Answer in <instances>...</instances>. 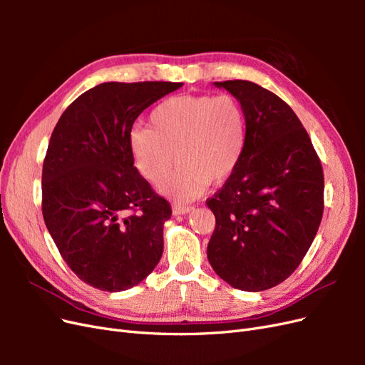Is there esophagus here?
Wrapping results in <instances>:
<instances>
[{
    "label": "esophagus",
    "instance_id": "obj_1",
    "mask_svg": "<svg viewBox=\"0 0 365 365\" xmlns=\"http://www.w3.org/2000/svg\"><path fill=\"white\" fill-rule=\"evenodd\" d=\"M192 210H195V207H192V205H180V204H173L172 205V212H173V215H187V213H190Z\"/></svg>",
    "mask_w": 365,
    "mask_h": 365
}]
</instances>
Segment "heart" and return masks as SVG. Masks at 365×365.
Wrapping results in <instances>:
<instances>
[{
  "mask_svg": "<svg viewBox=\"0 0 365 365\" xmlns=\"http://www.w3.org/2000/svg\"><path fill=\"white\" fill-rule=\"evenodd\" d=\"M247 117L231 94L175 96L160 103L149 128L130 130L129 149L145 180L178 202L196 200L210 182L227 180L245 149Z\"/></svg>",
  "mask_w": 365,
  "mask_h": 365,
  "instance_id": "b5f03b06",
  "label": "heart"
}]
</instances>
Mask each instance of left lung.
<instances>
[{
  "label": "left lung",
  "instance_id": "left-lung-1",
  "mask_svg": "<svg viewBox=\"0 0 365 365\" xmlns=\"http://www.w3.org/2000/svg\"><path fill=\"white\" fill-rule=\"evenodd\" d=\"M240 102L245 149L208 208L215 272L240 291L277 286L297 269L323 216V168L302 121L280 97L248 81L213 82Z\"/></svg>",
  "mask_w": 365,
  "mask_h": 365
}]
</instances>
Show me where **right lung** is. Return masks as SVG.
<instances>
[{
	"label": "right lung",
	"mask_w": 365,
	"mask_h": 365,
	"mask_svg": "<svg viewBox=\"0 0 365 365\" xmlns=\"http://www.w3.org/2000/svg\"><path fill=\"white\" fill-rule=\"evenodd\" d=\"M173 82L101 83L65 109L42 168V215L71 271L108 292L134 288L157 267L172 216L129 149L137 117L181 88Z\"/></svg>",
	"instance_id": "add662e5"
}]
</instances>
